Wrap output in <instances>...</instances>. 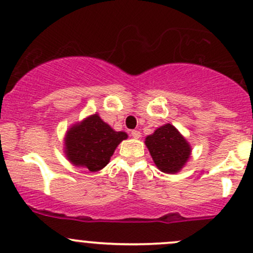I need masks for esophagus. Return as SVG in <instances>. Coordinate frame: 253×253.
<instances>
[{"label":"esophagus","mask_w":253,"mask_h":253,"mask_svg":"<svg viewBox=\"0 0 253 253\" xmlns=\"http://www.w3.org/2000/svg\"><path fill=\"white\" fill-rule=\"evenodd\" d=\"M131 135L133 138H135V139H138V138H140V135H142V133H140L139 131H137V129H133V131L131 132Z\"/></svg>","instance_id":"1"}]
</instances>
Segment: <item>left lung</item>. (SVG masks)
<instances>
[{
	"label": "left lung",
	"instance_id": "obj_1",
	"mask_svg": "<svg viewBox=\"0 0 253 253\" xmlns=\"http://www.w3.org/2000/svg\"><path fill=\"white\" fill-rule=\"evenodd\" d=\"M145 144L154 162L165 173L179 171L190 156V145L171 124H166L148 135Z\"/></svg>",
	"mask_w": 253,
	"mask_h": 253
}]
</instances>
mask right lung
Masks as SVG:
<instances>
[{
  "instance_id": "add662e5",
  "label": "right lung",
  "mask_w": 253,
  "mask_h": 253,
  "mask_svg": "<svg viewBox=\"0 0 253 253\" xmlns=\"http://www.w3.org/2000/svg\"><path fill=\"white\" fill-rule=\"evenodd\" d=\"M126 138L125 132H115L94 114L69 129L65 154L76 166L86 167L92 172L99 171L108 165L116 147Z\"/></svg>"
}]
</instances>
